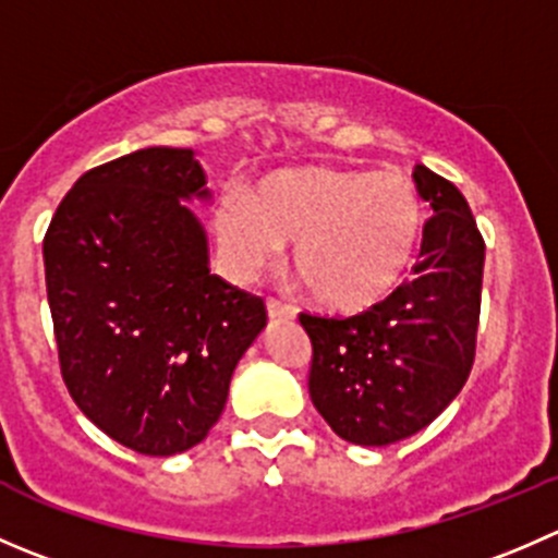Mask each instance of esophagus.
<instances>
[{"mask_svg":"<svg viewBox=\"0 0 558 558\" xmlns=\"http://www.w3.org/2000/svg\"><path fill=\"white\" fill-rule=\"evenodd\" d=\"M267 313L269 318H278V322H289V318L296 316V311L289 305V302H280L275 300V296H269L267 300Z\"/></svg>","mask_w":558,"mask_h":558,"instance_id":"1","label":"esophagus"}]
</instances>
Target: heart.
<instances>
[{
	"label": "heart",
	"mask_w": 558,
	"mask_h": 558,
	"mask_svg": "<svg viewBox=\"0 0 558 558\" xmlns=\"http://www.w3.org/2000/svg\"><path fill=\"white\" fill-rule=\"evenodd\" d=\"M423 236V202L400 174L286 169L262 180L251 202L218 215V245L247 280L294 245L291 267L316 305L367 311L403 280Z\"/></svg>",
	"instance_id": "obj_1"
}]
</instances>
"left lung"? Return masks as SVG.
Segmentation results:
<instances>
[{"mask_svg": "<svg viewBox=\"0 0 558 558\" xmlns=\"http://www.w3.org/2000/svg\"><path fill=\"white\" fill-rule=\"evenodd\" d=\"M416 193L434 215L414 278L356 316L300 313L313 343L307 392L340 439L395 445L430 425L466 384L477 349L485 242L466 198L425 166Z\"/></svg>", "mask_w": 558, "mask_h": 558, "instance_id": "left-lung-1", "label": "left lung"}]
</instances>
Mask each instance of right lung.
I'll list each match as a JSON object with an SVG mask.
<instances>
[{
  "label": "right lung",
  "instance_id": "1",
  "mask_svg": "<svg viewBox=\"0 0 558 558\" xmlns=\"http://www.w3.org/2000/svg\"><path fill=\"white\" fill-rule=\"evenodd\" d=\"M193 149L149 147L86 171L43 240L64 387L92 423L142 456L209 434L231 373L267 327L262 296L209 275L207 198Z\"/></svg>",
  "mask_w": 558,
  "mask_h": 558
}]
</instances>
